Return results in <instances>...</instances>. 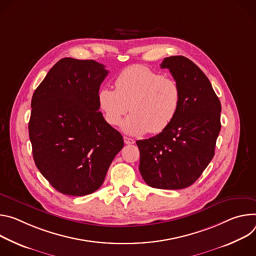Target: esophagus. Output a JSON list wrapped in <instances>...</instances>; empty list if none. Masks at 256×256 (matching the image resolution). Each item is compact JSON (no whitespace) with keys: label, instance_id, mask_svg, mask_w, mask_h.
Returning <instances> with one entry per match:
<instances>
[{"label":"esophagus","instance_id":"obj_1","mask_svg":"<svg viewBox=\"0 0 256 256\" xmlns=\"http://www.w3.org/2000/svg\"><path fill=\"white\" fill-rule=\"evenodd\" d=\"M124 142H125V144H133L135 142V140L132 138H129L127 136H124Z\"/></svg>","mask_w":256,"mask_h":256}]
</instances>
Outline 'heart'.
Instances as JSON below:
<instances>
[{
	"label": "heart",
	"mask_w": 256,
	"mask_h": 256,
	"mask_svg": "<svg viewBox=\"0 0 256 256\" xmlns=\"http://www.w3.org/2000/svg\"><path fill=\"white\" fill-rule=\"evenodd\" d=\"M116 90L102 88L98 92V104L106 122L117 126L124 121V132L141 135L150 131L162 132L176 117L181 90L176 80L142 65L124 69L116 78Z\"/></svg>",
	"instance_id": "obj_1"
}]
</instances>
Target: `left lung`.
I'll return each instance as SVG.
<instances>
[{
	"instance_id": "left-lung-1",
	"label": "left lung",
	"mask_w": 256,
	"mask_h": 256,
	"mask_svg": "<svg viewBox=\"0 0 256 256\" xmlns=\"http://www.w3.org/2000/svg\"><path fill=\"white\" fill-rule=\"evenodd\" d=\"M181 90L172 123L148 139L137 140L139 171L146 183L158 189H184L200 177L214 156L220 130V102L206 74L183 56L164 58Z\"/></svg>"
}]
</instances>
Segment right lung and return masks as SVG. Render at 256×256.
I'll return each mask as SVG.
<instances>
[{
  "mask_svg": "<svg viewBox=\"0 0 256 256\" xmlns=\"http://www.w3.org/2000/svg\"><path fill=\"white\" fill-rule=\"evenodd\" d=\"M108 73L94 60L64 58L32 96L28 131L34 160L42 175L63 194L96 191L124 146L121 133L106 122L98 104Z\"/></svg>",
  "mask_w": 256,
  "mask_h": 256,
  "instance_id": "right-lung-1",
  "label": "right lung"
}]
</instances>
